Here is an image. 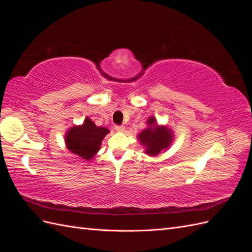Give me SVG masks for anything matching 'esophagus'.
I'll return each mask as SVG.
<instances>
[{"mask_svg":"<svg viewBox=\"0 0 252 252\" xmlns=\"http://www.w3.org/2000/svg\"><path fill=\"white\" fill-rule=\"evenodd\" d=\"M116 130L118 132H123L125 130V126L124 125H117L116 126Z\"/></svg>","mask_w":252,"mask_h":252,"instance_id":"esophagus-1","label":"esophagus"}]
</instances>
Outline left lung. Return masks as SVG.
<instances>
[{
  "instance_id": "left-lung-1",
  "label": "left lung",
  "mask_w": 252,
  "mask_h": 252,
  "mask_svg": "<svg viewBox=\"0 0 252 252\" xmlns=\"http://www.w3.org/2000/svg\"><path fill=\"white\" fill-rule=\"evenodd\" d=\"M147 125L148 127L139 133L138 140L145 147V152L147 155L156 157L172 144L173 133L167 126L158 125L154 117L148 119Z\"/></svg>"
}]
</instances>
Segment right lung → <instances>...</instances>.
Here are the masks:
<instances>
[{"mask_svg": "<svg viewBox=\"0 0 252 252\" xmlns=\"http://www.w3.org/2000/svg\"><path fill=\"white\" fill-rule=\"evenodd\" d=\"M109 130L105 127H97L89 118L80 126H73L67 130L65 143L68 150L84 159L93 158L100 150L105 135Z\"/></svg>", "mask_w": 252, "mask_h": 252, "instance_id": "1", "label": "right lung"}]
</instances>
